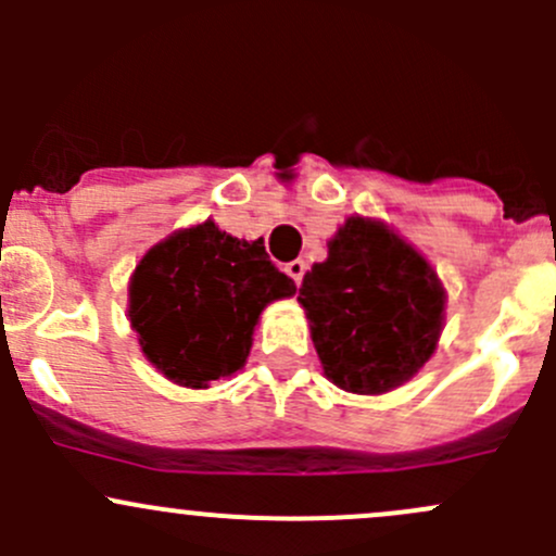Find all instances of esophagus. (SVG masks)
Returning a JSON list of instances; mask_svg holds the SVG:
<instances>
[{"label": "esophagus", "mask_w": 556, "mask_h": 556, "mask_svg": "<svg viewBox=\"0 0 556 556\" xmlns=\"http://www.w3.org/2000/svg\"><path fill=\"white\" fill-rule=\"evenodd\" d=\"M285 271L293 277L295 285H301V279H304V274H306V263L304 261H290L288 266H285Z\"/></svg>", "instance_id": "esophagus-1"}]
</instances>
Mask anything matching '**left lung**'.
I'll return each mask as SVG.
<instances>
[{"instance_id":"obj_1","label":"left lung","mask_w":556,"mask_h":556,"mask_svg":"<svg viewBox=\"0 0 556 556\" xmlns=\"http://www.w3.org/2000/svg\"><path fill=\"white\" fill-rule=\"evenodd\" d=\"M299 304L325 377L355 395H384L433 357L446 290L401 233L352 215L328 239V257L304 274Z\"/></svg>"}]
</instances>
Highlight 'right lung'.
I'll return each mask as SVG.
<instances>
[{
  "label": "right lung",
  "instance_id": "right-lung-1",
  "mask_svg": "<svg viewBox=\"0 0 556 556\" xmlns=\"http://www.w3.org/2000/svg\"><path fill=\"white\" fill-rule=\"evenodd\" d=\"M293 293L263 239L247 242L204 220L144 252L128 279V319L169 382L206 390L242 371L263 309Z\"/></svg>",
  "mask_w": 556,
  "mask_h": 556
}]
</instances>
